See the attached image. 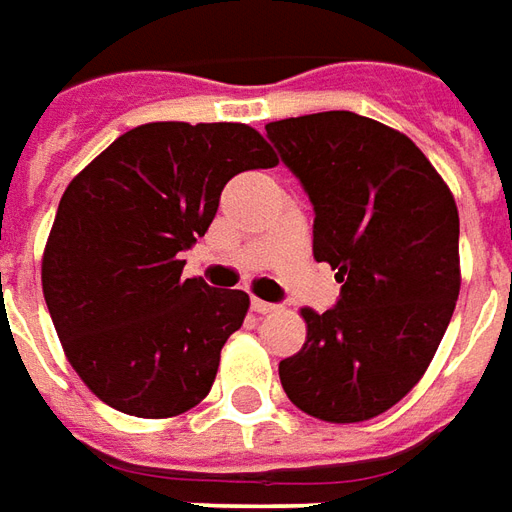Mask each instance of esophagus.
I'll return each mask as SVG.
<instances>
[{
    "label": "esophagus",
    "instance_id": "obj_1",
    "mask_svg": "<svg viewBox=\"0 0 512 512\" xmlns=\"http://www.w3.org/2000/svg\"><path fill=\"white\" fill-rule=\"evenodd\" d=\"M250 308H253L256 314H270V311H275L278 306L267 303V300H259V297H253V300H250Z\"/></svg>",
    "mask_w": 512,
    "mask_h": 512
}]
</instances>
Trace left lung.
<instances>
[{
  "instance_id": "1",
  "label": "left lung",
  "mask_w": 512,
  "mask_h": 512,
  "mask_svg": "<svg viewBox=\"0 0 512 512\" xmlns=\"http://www.w3.org/2000/svg\"><path fill=\"white\" fill-rule=\"evenodd\" d=\"M314 206V259L342 284L325 314L300 308L306 344L278 364L286 397L333 424L389 411L422 380L460 292V220L430 159L347 110L267 123Z\"/></svg>"
}]
</instances>
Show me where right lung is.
Returning a JSON list of instances; mask_svg holds the SVG:
<instances>
[{
  "label": "right lung",
  "instance_id": "1",
  "mask_svg": "<svg viewBox=\"0 0 512 512\" xmlns=\"http://www.w3.org/2000/svg\"><path fill=\"white\" fill-rule=\"evenodd\" d=\"M273 165L245 123L159 121L121 134L65 187L43 297L68 364L101 402L168 419L209 394L250 297L184 278L179 256L206 234L228 181Z\"/></svg>",
  "mask_w": 512,
  "mask_h": 512
}]
</instances>
